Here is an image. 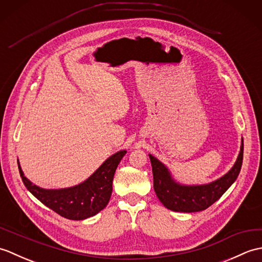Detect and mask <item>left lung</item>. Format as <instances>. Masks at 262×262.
Masks as SVG:
<instances>
[{
  "instance_id": "left-lung-1",
  "label": "left lung",
  "mask_w": 262,
  "mask_h": 262,
  "mask_svg": "<svg viewBox=\"0 0 262 262\" xmlns=\"http://www.w3.org/2000/svg\"><path fill=\"white\" fill-rule=\"evenodd\" d=\"M148 157L152 164L154 191L164 207L181 213H196L213 205L236 180L243 161V138L237 159L231 170L219 179L204 185L178 182L168 166L152 154H148Z\"/></svg>"
}]
</instances>
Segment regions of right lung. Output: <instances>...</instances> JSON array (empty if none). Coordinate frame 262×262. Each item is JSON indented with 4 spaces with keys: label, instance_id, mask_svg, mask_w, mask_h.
I'll return each mask as SVG.
<instances>
[{
    "label": "right lung",
    "instance_id": "obj_1",
    "mask_svg": "<svg viewBox=\"0 0 262 262\" xmlns=\"http://www.w3.org/2000/svg\"><path fill=\"white\" fill-rule=\"evenodd\" d=\"M126 153V149L116 152L105 160L86 180L76 186L60 189H45L33 185L25 177L19 160L18 166L26 188L39 202L65 219L82 221L97 215L108 205L113 192V180L116 169Z\"/></svg>",
    "mask_w": 262,
    "mask_h": 262
}]
</instances>
